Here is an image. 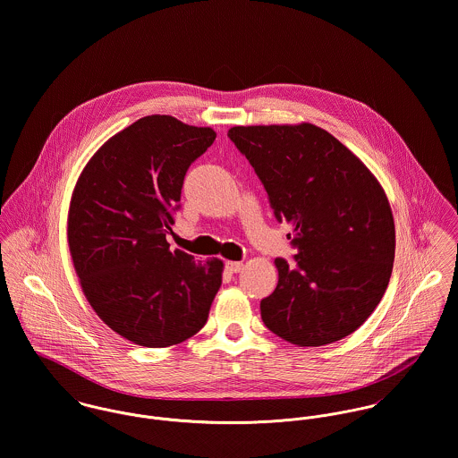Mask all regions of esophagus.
Returning <instances> with one entry per match:
<instances>
[{"mask_svg":"<svg viewBox=\"0 0 458 458\" xmlns=\"http://www.w3.org/2000/svg\"><path fill=\"white\" fill-rule=\"evenodd\" d=\"M226 268L232 272V274H237L244 268V263L242 261H226Z\"/></svg>","mask_w":458,"mask_h":458,"instance_id":"esophagus-1","label":"esophagus"}]
</instances>
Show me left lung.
<instances>
[{"label": "left lung", "mask_w": 458, "mask_h": 458, "mask_svg": "<svg viewBox=\"0 0 458 458\" xmlns=\"http://www.w3.org/2000/svg\"><path fill=\"white\" fill-rule=\"evenodd\" d=\"M230 140L261 181L288 233L295 265L259 302L265 327L297 346L353 334L381 302L395 258L388 199L370 170L328 131L302 124L235 126Z\"/></svg>", "instance_id": "left-lung-1"}]
</instances>
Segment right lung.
Instances as JSON below:
<instances>
[{
    "label": "right lung",
    "mask_w": 458,
    "mask_h": 458,
    "mask_svg": "<svg viewBox=\"0 0 458 458\" xmlns=\"http://www.w3.org/2000/svg\"><path fill=\"white\" fill-rule=\"evenodd\" d=\"M216 131L146 115L106 140L82 170L68 246L82 292L121 337L166 348L195 335L221 286L223 261L170 251L166 233L191 163Z\"/></svg>",
    "instance_id": "right-lung-1"
}]
</instances>
